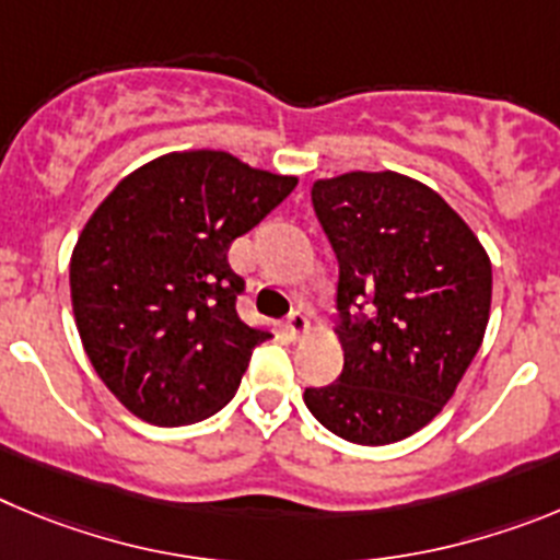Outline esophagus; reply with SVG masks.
I'll use <instances>...</instances> for the list:
<instances>
[{
    "label": "esophagus",
    "mask_w": 560,
    "mask_h": 560,
    "mask_svg": "<svg viewBox=\"0 0 560 560\" xmlns=\"http://www.w3.org/2000/svg\"><path fill=\"white\" fill-rule=\"evenodd\" d=\"M284 326H287V331H290L292 337H301V335H306V331H310V320H306V315L301 310L290 312V317L284 320Z\"/></svg>",
    "instance_id": "1"
}]
</instances>
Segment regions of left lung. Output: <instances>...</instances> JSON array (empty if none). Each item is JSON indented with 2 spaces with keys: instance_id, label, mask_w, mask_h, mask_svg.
<instances>
[{
  "instance_id": "1",
  "label": "left lung",
  "mask_w": 560,
  "mask_h": 560,
  "mask_svg": "<svg viewBox=\"0 0 560 560\" xmlns=\"http://www.w3.org/2000/svg\"><path fill=\"white\" fill-rule=\"evenodd\" d=\"M312 203L340 261L342 374L304 401L346 441L396 443L430 424L475 360L491 259L435 189L393 170L317 178Z\"/></svg>"
}]
</instances>
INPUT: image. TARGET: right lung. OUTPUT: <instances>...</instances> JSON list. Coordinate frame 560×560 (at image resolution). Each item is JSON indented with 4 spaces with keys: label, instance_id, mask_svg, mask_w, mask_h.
<instances>
[{
    "label": "right lung",
    "instance_id": "right-lung-1",
    "mask_svg": "<svg viewBox=\"0 0 560 560\" xmlns=\"http://www.w3.org/2000/svg\"><path fill=\"white\" fill-rule=\"evenodd\" d=\"M223 150H178L125 175L69 261L83 349L119 405L155 427L195 424L234 399L270 329L236 315L229 248L295 189Z\"/></svg>",
    "mask_w": 560,
    "mask_h": 560
}]
</instances>
